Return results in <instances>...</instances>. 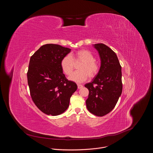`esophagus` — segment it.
<instances>
[{"label": "esophagus", "instance_id": "obj_1", "mask_svg": "<svg viewBox=\"0 0 153 153\" xmlns=\"http://www.w3.org/2000/svg\"><path fill=\"white\" fill-rule=\"evenodd\" d=\"M83 85H80V84H78L77 85V88H78V89H80V88H83Z\"/></svg>", "mask_w": 153, "mask_h": 153}]
</instances>
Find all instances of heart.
Segmentation results:
<instances>
[{
    "label": "heart",
    "instance_id": "heart-1",
    "mask_svg": "<svg viewBox=\"0 0 153 153\" xmlns=\"http://www.w3.org/2000/svg\"><path fill=\"white\" fill-rule=\"evenodd\" d=\"M93 54L87 50H80L75 54L65 56L60 62V66L63 72L67 75H70L73 72L75 63L82 62L79 67V71L73 73L69 79L76 83L85 82L90 76H95L99 71L97 64L94 62Z\"/></svg>",
    "mask_w": 153,
    "mask_h": 153
}]
</instances>
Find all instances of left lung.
<instances>
[{
    "mask_svg": "<svg viewBox=\"0 0 153 153\" xmlns=\"http://www.w3.org/2000/svg\"><path fill=\"white\" fill-rule=\"evenodd\" d=\"M98 51L100 67L93 80L85 86L89 90L87 109L97 116L113 110L122 91V68L116 54L103 43L93 45Z\"/></svg>",
    "mask_w": 153,
    "mask_h": 153,
    "instance_id": "left-lung-1",
    "label": "left lung"
}]
</instances>
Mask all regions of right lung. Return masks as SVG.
<instances>
[{"mask_svg": "<svg viewBox=\"0 0 153 153\" xmlns=\"http://www.w3.org/2000/svg\"><path fill=\"white\" fill-rule=\"evenodd\" d=\"M71 49L56 44L42 46L31 57L27 73L31 98L39 110L58 116L67 110L77 85L68 80L61 68L62 59Z\"/></svg>", "mask_w": 153, "mask_h": 153, "instance_id": "1", "label": "right lung"}]
</instances>
